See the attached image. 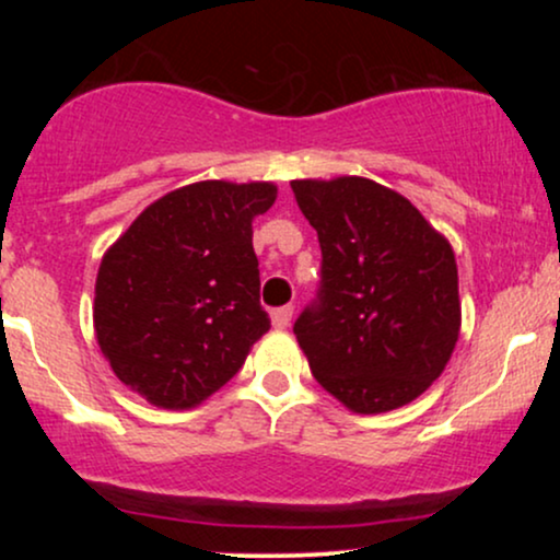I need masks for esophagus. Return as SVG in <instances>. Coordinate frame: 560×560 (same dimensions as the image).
I'll list each match as a JSON object with an SVG mask.
<instances>
[{"mask_svg":"<svg viewBox=\"0 0 560 560\" xmlns=\"http://www.w3.org/2000/svg\"><path fill=\"white\" fill-rule=\"evenodd\" d=\"M292 313H294V307H292V305L276 307V311L271 313V324H273V329H287L289 320H292Z\"/></svg>","mask_w":560,"mask_h":560,"instance_id":"esophagus-1","label":"esophagus"}]
</instances>
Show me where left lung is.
<instances>
[{
  "instance_id": "1",
  "label": "left lung",
  "mask_w": 560,
  "mask_h": 560,
  "mask_svg": "<svg viewBox=\"0 0 560 560\" xmlns=\"http://www.w3.org/2000/svg\"><path fill=\"white\" fill-rule=\"evenodd\" d=\"M292 191L324 258L316 300L294 320L313 376L355 413L408 405L458 342L453 247L408 199L371 178H300Z\"/></svg>"
}]
</instances>
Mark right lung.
<instances>
[{
    "instance_id": "obj_1",
    "label": "right lung",
    "mask_w": 560,
    "mask_h": 560,
    "mask_svg": "<svg viewBox=\"0 0 560 560\" xmlns=\"http://www.w3.org/2000/svg\"><path fill=\"white\" fill-rule=\"evenodd\" d=\"M271 182H197L155 199L100 262L94 331L115 376L158 408L208 400L271 329L253 218Z\"/></svg>"
}]
</instances>
